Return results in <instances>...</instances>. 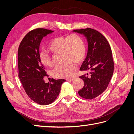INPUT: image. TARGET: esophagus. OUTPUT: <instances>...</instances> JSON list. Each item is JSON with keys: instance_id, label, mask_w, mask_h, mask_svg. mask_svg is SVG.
Here are the masks:
<instances>
[{"instance_id": "1", "label": "esophagus", "mask_w": 134, "mask_h": 134, "mask_svg": "<svg viewBox=\"0 0 134 134\" xmlns=\"http://www.w3.org/2000/svg\"><path fill=\"white\" fill-rule=\"evenodd\" d=\"M74 80V78H70V79H66V81H72Z\"/></svg>"}]
</instances>
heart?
<instances>
[{"mask_svg":"<svg viewBox=\"0 0 134 134\" xmlns=\"http://www.w3.org/2000/svg\"><path fill=\"white\" fill-rule=\"evenodd\" d=\"M47 49L54 55L62 54L64 63L52 71V76L58 78H70L73 76L76 70V64L83 62L87 52L84 40L75 34L53 38L48 44ZM39 58L43 66H52V61L45 52H40Z\"/></svg>","mask_w":134,"mask_h":134,"instance_id":"1","label":"heart"}]
</instances>
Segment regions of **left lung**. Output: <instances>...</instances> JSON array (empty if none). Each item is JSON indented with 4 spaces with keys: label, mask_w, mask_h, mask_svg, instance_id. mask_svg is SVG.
<instances>
[{
    "label": "left lung",
    "mask_w": 134,
    "mask_h": 134,
    "mask_svg": "<svg viewBox=\"0 0 134 134\" xmlns=\"http://www.w3.org/2000/svg\"><path fill=\"white\" fill-rule=\"evenodd\" d=\"M87 38V56L80 70L89 73L79 78L84 82L79 95L86 99H92L100 95L106 90L114 70V62L110 45L106 37L100 32L90 28L75 30Z\"/></svg>",
    "instance_id": "1"
}]
</instances>
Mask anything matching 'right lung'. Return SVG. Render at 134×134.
Segmentation results:
<instances>
[{"label":"right lung","mask_w":134,"mask_h":134,"mask_svg":"<svg viewBox=\"0 0 134 134\" xmlns=\"http://www.w3.org/2000/svg\"><path fill=\"white\" fill-rule=\"evenodd\" d=\"M53 31L38 28L30 31L20 43L18 51V76L26 94L41 105L54 102L59 94L65 79L52 78L46 83L43 77L47 72L39 58V47L43 37Z\"/></svg>","instance_id":"obj_1"}]
</instances>
